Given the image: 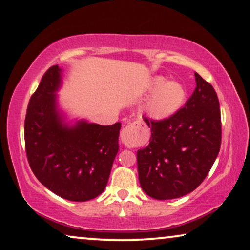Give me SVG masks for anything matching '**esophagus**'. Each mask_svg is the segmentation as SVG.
<instances>
[{"label":"esophagus","mask_w":250,"mask_h":250,"mask_svg":"<svg viewBox=\"0 0 250 250\" xmlns=\"http://www.w3.org/2000/svg\"><path fill=\"white\" fill-rule=\"evenodd\" d=\"M135 128L133 127L132 125H126L124 128L122 129L121 132V137H122V141L124 142L125 144H129L134 142V137H135Z\"/></svg>","instance_id":"obj_1"}]
</instances>
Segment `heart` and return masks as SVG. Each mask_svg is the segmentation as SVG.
Returning a JSON list of instances; mask_svg holds the SVG:
<instances>
[{"label": "heart", "mask_w": 250, "mask_h": 250, "mask_svg": "<svg viewBox=\"0 0 250 250\" xmlns=\"http://www.w3.org/2000/svg\"><path fill=\"white\" fill-rule=\"evenodd\" d=\"M150 90L153 91L146 104V114L155 121H165L172 117L184 107L187 91L178 81H166L164 77L154 78Z\"/></svg>", "instance_id": "b5f03b06"}]
</instances>
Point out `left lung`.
Masks as SVG:
<instances>
[{"instance_id":"left-lung-1","label":"left lung","mask_w":250,"mask_h":250,"mask_svg":"<svg viewBox=\"0 0 250 250\" xmlns=\"http://www.w3.org/2000/svg\"><path fill=\"white\" fill-rule=\"evenodd\" d=\"M196 88L178 113L165 121L144 117L149 146L137 151L139 180L154 200L182 197L201 185L221 146V114L213 86L195 73Z\"/></svg>"}]
</instances>
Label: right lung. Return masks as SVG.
I'll use <instances>...</instances> for the list:
<instances>
[{
  "instance_id": "1",
  "label": "right lung",
  "mask_w": 250,
  "mask_h": 250,
  "mask_svg": "<svg viewBox=\"0 0 250 250\" xmlns=\"http://www.w3.org/2000/svg\"><path fill=\"white\" fill-rule=\"evenodd\" d=\"M59 65L49 67L31 96L24 121L28 162L42 185L65 200L85 202L103 193L118 152L122 124H64L57 110Z\"/></svg>"
}]
</instances>
